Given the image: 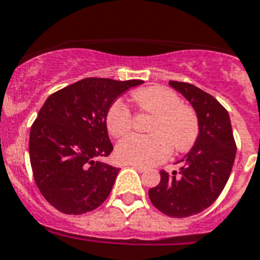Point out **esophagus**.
<instances>
[{"label": "esophagus", "mask_w": 260, "mask_h": 260, "mask_svg": "<svg viewBox=\"0 0 260 260\" xmlns=\"http://www.w3.org/2000/svg\"><path fill=\"white\" fill-rule=\"evenodd\" d=\"M129 167H132V168H135L136 171H139V172H144L145 171V167H141V166H136V164H128Z\"/></svg>", "instance_id": "1"}]
</instances>
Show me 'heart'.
I'll list each match as a JSON object with an SVG mask.
<instances>
[{"mask_svg":"<svg viewBox=\"0 0 260 260\" xmlns=\"http://www.w3.org/2000/svg\"><path fill=\"white\" fill-rule=\"evenodd\" d=\"M132 99L141 111L155 115L149 125L151 135H129L116 145V157L125 164L148 167L168 159L172 147L187 151L199 136V120L191 107L181 104V99L163 86L136 90ZM108 132L121 137L132 128V113L121 100L112 103L105 116Z\"/></svg>","mask_w":260,"mask_h":260,"instance_id":"b5f03b06","label":"heart"}]
</instances>
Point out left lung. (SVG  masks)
Segmentation results:
<instances>
[{
	"mask_svg": "<svg viewBox=\"0 0 260 260\" xmlns=\"http://www.w3.org/2000/svg\"><path fill=\"white\" fill-rule=\"evenodd\" d=\"M189 101L199 120V136L179 160V171H160V183L148 191L152 204L172 218L204 211L221 193L236 155L229 112L215 97L188 82L170 81Z\"/></svg>",
	"mask_w": 260,
	"mask_h": 260,
	"instance_id": "1",
	"label": "left lung"
}]
</instances>
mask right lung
Here are the masks:
<instances>
[{
    "mask_svg": "<svg viewBox=\"0 0 260 260\" xmlns=\"http://www.w3.org/2000/svg\"><path fill=\"white\" fill-rule=\"evenodd\" d=\"M140 84L88 77L46 99L30 128L29 156L36 184L56 210L81 215L108 198L120 170L97 160L113 151L105 116L120 94Z\"/></svg>",
    "mask_w": 260,
    "mask_h": 260,
    "instance_id": "1",
    "label": "right lung"
}]
</instances>
